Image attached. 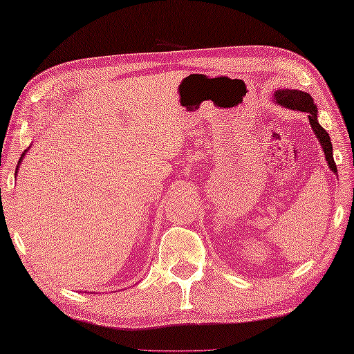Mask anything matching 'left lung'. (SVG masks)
I'll return each instance as SVG.
<instances>
[{
	"label": "left lung",
	"instance_id": "left-lung-1",
	"mask_svg": "<svg viewBox=\"0 0 354 354\" xmlns=\"http://www.w3.org/2000/svg\"><path fill=\"white\" fill-rule=\"evenodd\" d=\"M274 98H276V102L282 106L297 109V111H303V113L309 114V122L312 125V129H314V131H315L318 141H320V144H322L328 165L333 169V172H337V166H335L334 158H333L331 139H329V135L326 133V130H324L323 127L318 124L317 106L314 105V98H312L309 94H306V92L290 91V89L277 91L274 94Z\"/></svg>",
	"mask_w": 354,
	"mask_h": 354
}]
</instances>
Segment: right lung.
I'll list each match as a JSON object with an SVG mask.
<instances>
[{"instance_id":"1","label":"right lung","mask_w":354,"mask_h":354,"mask_svg":"<svg viewBox=\"0 0 354 354\" xmlns=\"http://www.w3.org/2000/svg\"><path fill=\"white\" fill-rule=\"evenodd\" d=\"M23 155H25V153H23ZM23 155H21V156H23ZM20 163H21V160L19 161V165H20ZM17 167H19V166H17ZM15 172H17V171H15Z\"/></svg>"}]
</instances>
